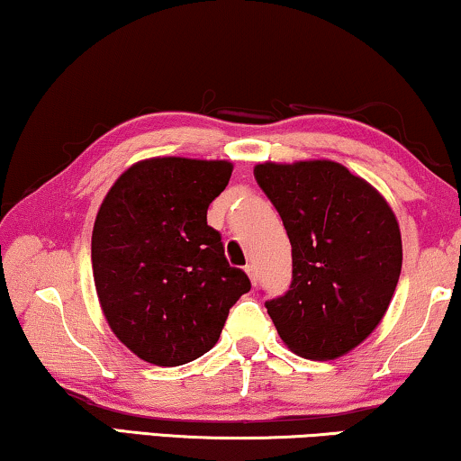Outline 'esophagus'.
Listing matches in <instances>:
<instances>
[{
	"label": "esophagus",
	"mask_w": 461,
	"mask_h": 461,
	"mask_svg": "<svg viewBox=\"0 0 461 461\" xmlns=\"http://www.w3.org/2000/svg\"><path fill=\"white\" fill-rule=\"evenodd\" d=\"M246 274H249V277H250V282L252 284H255V286H257V265H252V263H249V265H246Z\"/></svg>",
	"instance_id": "1"
}]
</instances>
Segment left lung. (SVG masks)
I'll return each mask as SVG.
<instances>
[{"label":"left lung","instance_id":"1","mask_svg":"<svg viewBox=\"0 0 461 461\" xmlns=\"http://www.w3.org/2000/svg\"><path fill=\"white\" fill-rule=\"evenodd\" d=\"M255 177L293 246V282L265 301L267 313L290 351L340 357L374 332L397 288V219L372 185L332 160L265 163Z\"/></svg>","mask_w":461,"mask_h":461}]
</instances>
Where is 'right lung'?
Masks as SVG:
<instances>
[{
	"instance_id": "1",
	"label": "right lung",
	"mask_w": 461,
	"mask_h": 461,
	"mask_svg": "<svg viewBox=\"0 0 461 461\" xmlns=\"http://www.w3.org/2000/svg\"><path fill=\"white\" fill-rule=\"evenodd\" d=\"M230 177L228 160H141L116 179L95 217L92 265L104 315L116 339L154 366L211 351L250 290L206 223Z\"/></svg>"
}]
</instances>
